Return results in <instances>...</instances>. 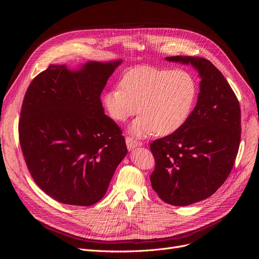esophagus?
Instances as JSON below:
<instances>
[{"instance_id":"esophagus-1","label":"esophagus","mask_w":259,"mask_h":259,"mask_svg":"<svg viewBox=\"0 0 259 259\" xmlns=\"http://www.w3.org/2000/svg\"><path fill=\"white\" fill-rule=\"evenodd\" d=\"M126 144H127V148L129 149V150H132V149H134V148L142 146V143H141V142L135 141L134 139H132V138H130V137H127V138H126Z\"/></svg>"}]
</instances>
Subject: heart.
Returning a JSON list of instances; mask_svg holds the SVG:
<instances>
[{
	"instance_id": "obj_1",
	"label": "heart",
	"mask_w": 259,
	"mask_h": 259,
	"mask_svg": "<svg viewBox=\"0 0 259 259\" xmlns=\"http://www.w3.org/2000/svg\"><path fill=\"white\" fill-rule=\"evenodd\" d=\"M198 93L195 77L184 69L140 66L121 77L120 85L103 94L112 119L124 121L143 113L130 126L138 138L156 132L169 135L182 128L191 114Z\"/></svg>"
}]
</instances>
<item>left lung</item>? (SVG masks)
Segmentation results:
<instances>
[{"label": "left lung", "mask_w": 259, "mask_h": 259, "mask_svg": "<svg viewBox=\"0 0 259 259\" xmlns=\"http://www.w3.org/2000/svg\"><path fill=\"white\" fill-rule=\"evenodd\" d=\"M166 60L191 64L201 78L196 106L186 124L150 144L153 190L165 202L183 207L214 194L232 170L240 143V107L210 61L182 56Z\"/></svg>", "instance_id": "left-lung-1"}]
</instances>
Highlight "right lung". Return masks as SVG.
<instances>
[{"label": "right lung", "instance_id": "obj_1", "mask_svg": "<svg viewBox=\"0 0 259 259\" xmlns=\"http://www.w3.org/2000/svg\"><path fill=\"white\" fill-rule=\"evenodd\" d=\"M120 63L88 62L78 70L50 65L25 93L19 138L27 168L35 184L62 203L100 201L128 152L101 101Z\"/></svg>", "mask_w": 259, "mask_h": 259}]
</instances>
